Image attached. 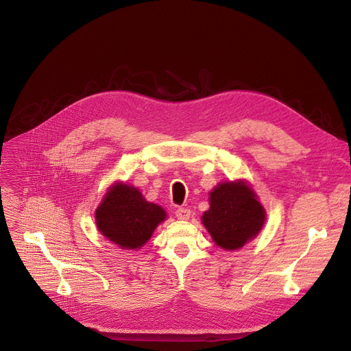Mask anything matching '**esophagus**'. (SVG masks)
Segmentation results:
<instances>
[{
  "label": "esophagus",
  "mask_w": 351,
  "mask_h": 351,
  "mask_svg": "<svg viewBox=\"0 0 351 351\" xmlns=\"http://www.w3.org/2000/svg\"><path fill=\"white\" fill-rule=\"evenodd\" d=\"M176 217L180 219V220H188L191 217V210L186 209V208H178L176 212H175Z\"/></svg>",
  "instance_id": "esophagus-1"
}]
</instances>
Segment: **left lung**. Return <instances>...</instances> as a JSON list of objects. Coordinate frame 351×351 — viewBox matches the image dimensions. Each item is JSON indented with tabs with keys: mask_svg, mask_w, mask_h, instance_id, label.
I'll list each match as a JSON object with an SVG mask.
<instances>
[{
	"mask_svg": "<svg viewBox=\"0 0 351 351\" xmlns=\"http://www.w3.org/2000/svg\"><path fill=\"white\" fill-rule=\"evenodd\" d=\"M209 204L202 223L225 250L241 249L265 225V208L245 180L219 183L210 192Z\"/></svg>",
	"mask_w": 351,
	"mask_h": 351,
	"instance_id": "1",
	"label": "left lung"
}]
</instances>
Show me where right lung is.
<instances>
[{
    "instance_id": "right-lung-1",
    "label": "right lung",
    "mask_w": 351,
    "mask_h": 351,
    "mask_svg": "<svg viewBox=\"0 0 351 351\" xmlns=\"http://www.w3.org/2000/svg\"><path fill=\"white\" fill-rule=\"evenodd\" d=\"M166 212L146 202L142 193L126 183L109 188L95 212L98 230L121 249L135 250L149 241Z\"/></svg>"
}]
</instances>
